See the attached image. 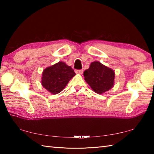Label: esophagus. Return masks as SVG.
<instances>
[{
  "mask_svg": "<svg viewBox=\"0 0 154 154\" xmlns=\"http://www.w3.org/2000/svg\"><path fill=\"white\" fill-rule=\"evenodd\" d=\"M83 72V69H77V70H75V73H77V74H82Z\"/></svg>",
  "mask_w": 154,
  "mask_h": 154,
  "instance_id": "34e87169",
  "label": "esophagus"
}]
</instances>
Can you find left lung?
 I'll return each instance as SVG.
<instances>
[{
	"instance_id": "8db88e82",
	"label": "left lung",
	"mask_w": 154,
	"mask_h": 154,
	"mask_svg": "<svg viewBox=\"0 0 154 154\" xmlns=\"http://www.w3.org/2000/svg\"><path fill=\"white\" fill-rule=\"evenodd\" d=\"M83 75L91 89L98 94L105 93L114 86V71L99 61L92 62L89 68L84 71Z\"/></svg>"
}]
</instances>
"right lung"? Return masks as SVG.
<instances>
[{"label": "right lung", "instance_id": "1", "mask_svg": "<svg viewBox=\"0 0 154 154\" xmlns=\"http://www.w3.org/2000/svg\"><path fill=\"white\" fill-rule=\"evenodd\" d=\"M75 75V73L71 66L60 61L44 70L42 85L51 94H57L64 89Z\"/></svg>", "mask_w": 154, "mask_h": 154}]
</instances>
